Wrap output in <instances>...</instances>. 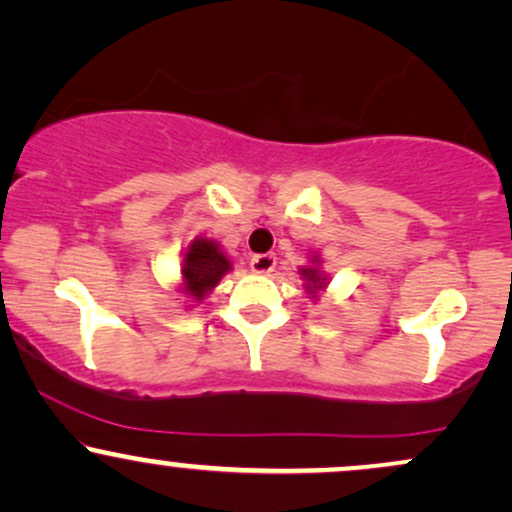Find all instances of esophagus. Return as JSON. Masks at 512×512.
<instances>
[{
	"label": "esophagus",
	"instance_id": "34e87169",
	"mask_svg": "<svg viewBox=\"0 0 512 512\" xmlns=\"http://www.w3.org/2000/svg\"><path fill=\"white\" fill-rule=\"evenodd\" d=\"M250 267L255 274H272L276 267V257L272 255V252H262V255L252 257Z\"/></svg>",
	"mask_w": 512,
	"mask_h": 512
}]
</instances>
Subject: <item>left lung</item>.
Segmentation results:
<instances>
[{"instance_id":"1","label":"left lung","mask_w":512,"mask_h":512,"mask_svg":"<svg viewBox=\"0 0 512 512\" xmlns=\"http://www.w3.org/2000/svg\"><path fill=\"white\" fill-rule=\"evenodd\" d=\"M301 274H303V279L308 281V291L310 293H315L317 289H322V284H325V279H322L320 272H317V269H313V267L301 269Z\"/></svg>"}]
</instances>
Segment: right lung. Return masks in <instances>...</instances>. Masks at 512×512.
Wrapping results in <instances>:
<instances>
[{
    "label": "right lung",
    "mask_w": 512,
    "mask_h": 512,
    "mask_svg": "<svg viewBox=\"0 0 512 512\" xmlns=\"http://www.w3.org/2000/svg\"><path fill=\"white\" fill-rule=\"evenodd\" d=\"M231 269V262L219 250L214 240L197 238L185 252L182 262V279H185V291L202 301L207 293L221 281V276Z\"/></svg>",
    "instance_id": "right-lung-1"
}]
</instances>
